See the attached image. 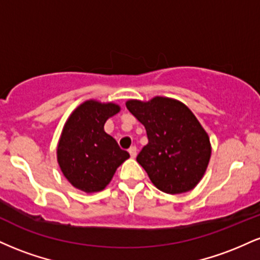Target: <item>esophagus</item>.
Wrapping results in <instances>:
<instances>
[{
  "label": "esophagus",
  "mask_w": 260,
  "mask_h": 260,
  "mask_svg": "<svg viewBox=\"0 0 260 260\" xmlns=\"http://www.w3.org/2000/svg\"><path fill=\"white\" fill-rule=\"evenodd\" d=\"M128 151H129L131 157H133V159L137 156V148L136 147H131L129 149H128Z\"/></svg>",
  "instance_id": "esophagus-1"
}]
</instances>
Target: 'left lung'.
Listing matches in <instances>:
<instances>
[{
	"mask_svg": "<svg viewBox=\"0 0 260 260\" xmlns=\"http://www.w3.org/2000/svg\"><path fill=\"white\" fill-rule=\"evenodd\" d=\"M127 109L145 127L148 144L137 156L154 186L169 194L193 189L210 160V140L204 128L181 101L156 96L128 100Z\"/></svg>",
	"mask_w": 260,
	"mask_h": 260,
	"instance_id": "obj_1",
	"label": "left lung"
}]
</instances>
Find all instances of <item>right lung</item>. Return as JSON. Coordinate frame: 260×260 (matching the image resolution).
Listing matches in <instances>:
<instances>
[{
  "label": "right lung",
  "instance_id": "1",
  "mask_svg": "<svg viewBox=\"0 0 260 260\" xmlns=\"http://www.w3.org/2000/svg\"><path fill=\"white\" fill-rule=\"evenodd\" d=\"M120 110L116 104L88 100L66 122L58 142L57 161L64 177L83 192L103 190L118 166L129 157L104 131L105 122Z\"/></svg>",
  "mask_w": 260,
  "mask_h": 260
}]
</instances>
